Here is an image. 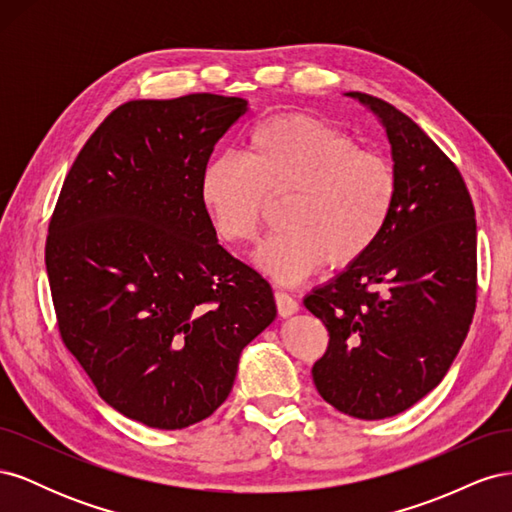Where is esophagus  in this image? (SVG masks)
Listing matches in <instances>:
<instances>
[{
	"mask_svg": "<svg viewBox=\"0 0 512 512\" xmlns=\"http://www.w3.org/2000/svg\"><path fill=\"white\" fill-rule=\"evenodd\" d=\"M275 305H277V312L280 316H292L299 312V303L297 299L288 294L286 290H275Z\"/></svg>",
	"mask_w": 512,
	"mask_h": 512,
	"instance_id": "34e87169",
	"label": "esophagus"
}]
</instances>
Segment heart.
I'll return each mask as SVG.
<instances>
[{
	"label": "heart",
	"instance_id": "1",
	"mask_svg": "<svg viewBox=\"0 0 512 512\" xmlns=\"http://www.w3.org/2000/svg\"><path fill=\"white\" fill-rule=\"evenodd\" d=\"M288 194L282 230L260 243L256 265L294 284L324 262L348 267L378 243L397 198L382 153L305 115H277L247 134L241 156L220 153L200 175V203L228 243H250L269 196Z\"/></svg>",
	"mask_w": 512,
	"mask_h": 512
}]
</instances>
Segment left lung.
<instances>
[{
    "instance_id": "8db88e82",
    "label": "left lung",
    "mask_w": 512,
    "mask_h": 512,
    "mask_svg": "<svg viewBox=\"0 0 512 512\" xmlns=\"http://www.w3.org/2000/svg\"><path fill=\"white\" fill-rule=\"evenodd\" d=\"M391 143L397 198L371 250L305 307L329 331L312 367L318 393L363 421L395 416L436 389L476 307V220L457 166L389 102L348 91Z\"/></svg>"
}]
</instances>
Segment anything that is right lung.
<instances>
[{
    "label": "right lung",
    "instance_id": "1",
    "mask_svg": "<svg viewBox=\"0 0 512 512\" xmlns=\"http://www.w3.org/2000/svg\"><path fill=\"white\" fill-rule=\"evenodd\" d=\"M243 98L130 100L76 156L44 260L66 348L108 406L156 429L218 410L241 350L275 320L269 282L230 256L200 203Z\"/></svg>",
    "mask_w": 512,
    "mask_h": 512
}]
</instances>
